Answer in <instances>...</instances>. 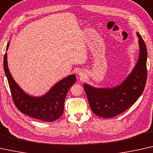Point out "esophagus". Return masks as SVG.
<instances>
[{"mask_svg": "<svg viewBox=\"0 0 153 153\" xmlns=\"http://www.w3.org/2000/svg\"><path fill=\"white\" fill-rule=\"evenodd\" d=\"M78 74H79L80 76H82V77H84V76H85V74H84L83 71H79L78 72Z\"/></svg>", "mask_w": 153, "mask_h": 153, "instance_id": "1", "label": "esophagus"}]
</instances>
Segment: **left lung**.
Instances as JSON below:
<instances>
[{
    "label": "left lung",
    "mask_w": 153,
    "mask_h": 153,
    "mask_svg": "<svg viewBox=\"0 0 153 153\" xmlns=\"http://www.w3.org/2000/svg\"><path fill=\"white\" fill-rule=\"evenodd\" d=\"M139 55L136 65L125 80L112 88H96L84 84L90 107L96 115L102 118L116 117L127 110L139 98L147 79V49L139 33Z\"/></svg>",
    "instance_id": "left-lung-1"
}]
</instances>
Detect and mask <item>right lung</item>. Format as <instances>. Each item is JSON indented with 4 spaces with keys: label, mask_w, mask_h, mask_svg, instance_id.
I'll return each instance as SVG.
<instances>
[{
    "label": "right lung",
    "mask_w": 153,
    "mask_h": 153,
    "mask_svg": "<svg viewBox=\"0 0 153 153\" xmlns=\"http://www.w3.org/2000/svg\"><path fill=\"white\" fill-rule=\"evenodd\" d=\"M9 45L8 42L6 51ZM3 66L13 101L19 111L30 117L47 122H53L61 117L66 94L76 81V75H70L61 79L44 95L35 97L25 93L14 81L7 66V53L4 55Z\"/></svg>",
    "instance_id": "1"
}]
</instances>
